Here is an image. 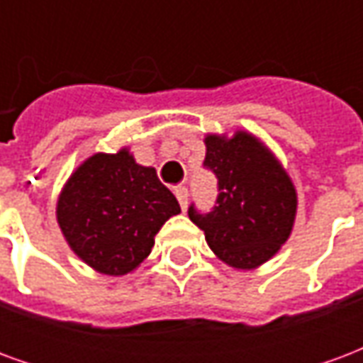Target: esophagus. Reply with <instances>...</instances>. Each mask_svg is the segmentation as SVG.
Wrapping results in <instances>:
<instances>
[{"instance_id": "obj_1", "label": "esophagus", "mask_w": 363, "mask_h": 363, "mask_svg": "<svg viewBox=\"0 0 363 363\" xmlns=\"http://www.w3.org/2000/svg\"><path fill=\"white\" fill-rule=\"evenodd\" d=\"M174 194H177V200H179L182 210H186V204H189V189L186 186H179V189H174Z\"/></svg>"}]
</instances>
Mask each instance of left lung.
Here are the masks:
<instances>
[{
  "label": "left lung",
  "mask_w": 363,
  "mask_h": 363,
  "mask_svg": "<svg viewBox=\"0 0 363 363\" xmlns=\"http://www.w3.org/2000/svg\"><path fill=\"white\" fill-rule=\"evenodd\" d=\"M204 167L218 179L216 206L202 213L190 204L189 218L229 267H260L280 251L294 228L297 196L288 173L247 132L231 140L208 135Z\"/></svg>",
  "instance_id": "8db88e82"
}]
</instances>
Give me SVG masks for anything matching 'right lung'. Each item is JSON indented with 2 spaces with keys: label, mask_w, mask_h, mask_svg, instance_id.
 <instances>
[{
  "label": "right lung",
  "mask_w": 363,
  "mask_h": 363,
  "mask_svg": "<svg viewBox=\"0 0 363 363\" xmlns=\"http://www.w3.org/2000/svg\"><path fill=\"white\" fill-rule=\"evenodd\" d=\"M179 212L155 169L138 165L128 150L87 159L69 177L56 210L72 251L111 276L140 267L161 225Z\"/></svg>",
  "instance_id": "right-lung-1"
}]
</instances>
